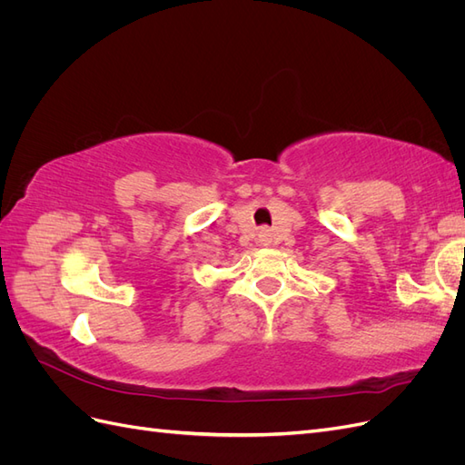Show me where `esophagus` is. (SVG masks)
<instances>
[{
	"label": "esophagus",
	"mask_w": 465,
	"mask_h": 465,
	"mask_svg": "<svg viewBox=\"0 0 465 465\" xmlns=\"http://www.w3.org/2000/svg\"><path fill=\"white\" fill-rule=\"evenodd\" d=\"M258 241H260L262 246H272V242H273L272 231H270V229H262L260 234H258Z\"/></svg>",
	"instance_id": "34e87169"
}]
</instances>
